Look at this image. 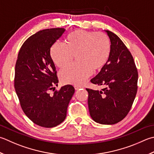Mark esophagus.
<instances>
[{
	"label": "esophagus",
	"mask_w": 154,
	"mask_h": 154,
	"mask_svg": "<svg viewBox=\"0 0 154 154\" xmlns=\"http://www.w3.org/2000/svg\"><path fill=\"white\" fill-rule=\"evenodd\" d=\"M82 87H83L82 86H80V85H75L74 86V88L75 90H78L81 88H82Z\"/></svg>",
	"instance_id": "34e87169"
}]
</instances>
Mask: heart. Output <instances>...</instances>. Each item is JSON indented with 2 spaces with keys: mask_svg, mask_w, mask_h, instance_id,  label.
I'll use <instances>...</instances> for the list:
<instances>
[{
  "mask_svg": "<svg viewBox=\"0 0 154 154\" xmlns=\"http://www.w3.org/2000/svg\"><path fill=\"white\" fill-rule=\"evenodd\" d=\"M111 53V41L107 34L79 29L67 36L65 45L54 43L50 53L53 63L61 69L70 65L75 55L77 63L62 71L60 79L65 84L80 85L93 71L96 73L105 67Z\"/></svg>",
  "mask_w": 154,
  "mask_h": 154,
  "instance_id": "heart-1",
  "label": "heart"
}]
</instances>
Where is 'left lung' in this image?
<instances>
[{"label":"left lung","instance_id":"obj_1","mask_svg":"<svg viewBox=\"0 0 154 154\" xmlns=\"http://www.w3.org/2000/svg\"><path fill=\"white\" fill-rule=\"evenodd\" d=\"M105 32L111 41L110 58L91 80L104 88L86 90L92 119L101 124L112 125L124 119L131 109L137 91L138 73L133 57L123 41L113 32Z\"/></svg>","mask_w":154,"mask_h":154}]
</instances>
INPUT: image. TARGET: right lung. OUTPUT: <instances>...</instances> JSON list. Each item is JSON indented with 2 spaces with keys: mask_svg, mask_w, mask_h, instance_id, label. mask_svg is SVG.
<instances>
[{
  "mask_svg": "<svg viewBox=\"0 0 154 154\" xmlns=\"http://www.w3.org/2000/svg\"><path fill=\"white\" fill-rule=\"evenodd\" d=\"M65 31L48 29L31 36L21 47L15 65L14 84L21 108L33 123L43 128L55 127L64 121L75 93L71 85L59 91L54 87L59 81L50 50Z\"/></svg>",
  "mask_w": 154,
  "mask_h": 154,
  "instance_id": "right-lung-1",
  "label": "right lung"
}]
</instances>
